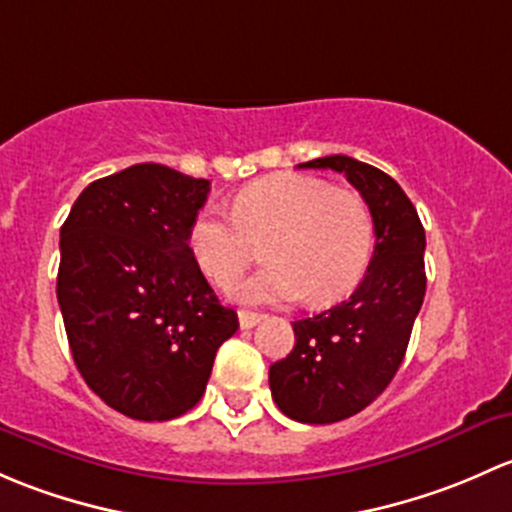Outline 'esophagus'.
Instances as JSON below:
<instances>
[{
  "label": "esophagus",
  "instance_id": "esophagus-1",
  "mask_svg": "<svg viewBox=\"0 0 512 512\" xmlns=\"http://www.w3.org/2000/svg\"><path fill=\"white\" fill-rule=\"evenodd\" d=\"M263 315L261 313H251V310H239V328L241 330H251L254 325L261 323Z\"/></svg>",
  "mask_w": 512,
  "mask_h": 512
}]
</instances>
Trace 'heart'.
I'll list each match as a JSON object with an SVG mask.
<instances>
[{
    "label": "heart",
    "mask_w": 512,
    "mask_h": 512,
    "mask_svg": "<svg viewBox=\"0 0 512 512\" xmlns=\"http://www.w3.org/2000/svg\"><path fill=\"white\" fill-rule=\"evenodd\" d=\"M372 244V214L360 194L291 172L241 189L231 214L202 209L187 234L194 263L219 288L234 286L256 246H266L268 266L236 288L246 303H293L305 295L318 305L335 303L362 281Z\"/></svg>",
    "instance_id": "heart-1"
}]
</instances>
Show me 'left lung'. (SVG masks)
<instances>
[{
    "mask_svg": "<svg viewBox=\"0 0 512 512\" xmlns=\"http://www.w3.org/2000/svg\"><path fill=\"white\" fill-rule=\"evenodd\" d=\"M300 167L345 175L370 207L377 236L357 291L313 318L295 320L291 355L268 370L283 414L303 424H333L372 404L402 365L426 293V236L404 189L377 167L347 155Z\"/></svg>",
    "mask_w": 512,
    "mask_h": 512,
    "instance_id": "obj_1",
    "label": "left lung"
}]
</instances>
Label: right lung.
Instances as JSON below:
<instances>
[{
	"instance_id": "obj_1",
	"label": "right lung",
	"mask_w": 512,
	"mask_h": 512,
	"mask_svg": "<svg viewBox=\"0 0 512 512\" xmlns=\"http://www.w3.org/2000/svg\"><path fill=\"white\" fill-rule=\"evenodd\" d=\"M207 194L209 179L142 162L88 184L61 226L56 295L73 362L130 419L187 414L239 328L187 246Z\"/></svg>"
}]
</instances>
